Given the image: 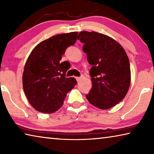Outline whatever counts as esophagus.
I'll use <instances>...</instances> for the list:
<instances>
[{
  "instance_id": "esophagus-1",
  "label": "esophagus",
  "mask_w": 154,
  "mask_h": 154,
  "mask_svg": "<svg viewBox=\"0 0 154 154\" xmlns=\"http://www.w3.org/2000/svg\"><path fill=\"white\" fill-rule=\"evenodd\" d=\"M75 78H76V79H77V82H80V81L82 80L83 78V76L82 75V76H81V77H76Z\"/></svg>"
}]
</instances>
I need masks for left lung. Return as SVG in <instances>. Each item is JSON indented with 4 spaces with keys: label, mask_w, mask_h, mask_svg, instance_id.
<instances>
[{
    "label": "left lung",
    "mask_w": 154,
    "mask_h": 154,
    "mask_svg": "<svg viewBox=\"0 0 154 154\" xmlns=\"http://www.w3.org/2000/svg\"><path fill=\"white\" fill-rule=\"evenodd\" d=\"M78 39L84 45L92 88L85 95L92 105L100 109L113 107L123 100L130 84V68L126 51L110 36L82 31Z\"/></svg>",
    "instance_id": "obj_1"
}]
</instances>
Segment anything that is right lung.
<instances>
[{
    "label": "right lung",
    "mask_w": 154,
    "mask_h": 154,
    "mask_svg": "<svg viewBox=\"0 0 154 154\" xmlns=\"http://www.w3.org/2000/svg\"><path fill=\"white\" fill-rule=\"evenodd\" d=\"M77 34L51 36L38 43L28 56L23 72V88L36 111L51 113L58 110L66 94L77 84L74 77H65L70 66L60 60L66 49L76 42Z\"/></svg>",
    "instance_id": "1"
}]
</instances>
